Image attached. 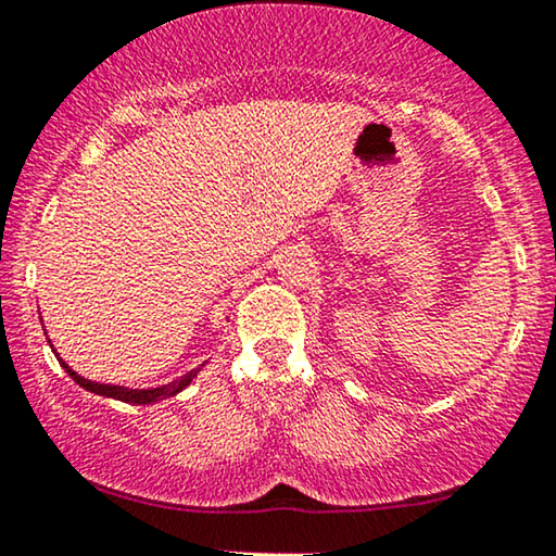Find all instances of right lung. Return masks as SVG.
<instances>
[{"instance_id": "1", "label": "right lung", "mask_w": 556, "mask_h": 556, "mask_svg": "<svg viewBox=\"0 0 556 556\" xmlns=\"http://www.w3.org/2000/svg\"><path fill=\"white\" fill-rule=\"evenodd\" d=\"M60 364L64 367L66 375H70L74 382L79 387L89 389V392L94 394H102V396H112V400H119V402H127V404H152V402H160V400H167V396H174L177 392H181L192 379L197 377L199 369H192L189 375H185L177 382H172L167 387H160V389H124V387H114V384H97V382H89V379L79 377L77 371L66 367V364L60 359Z\"/></svg>"}]
</instances>
